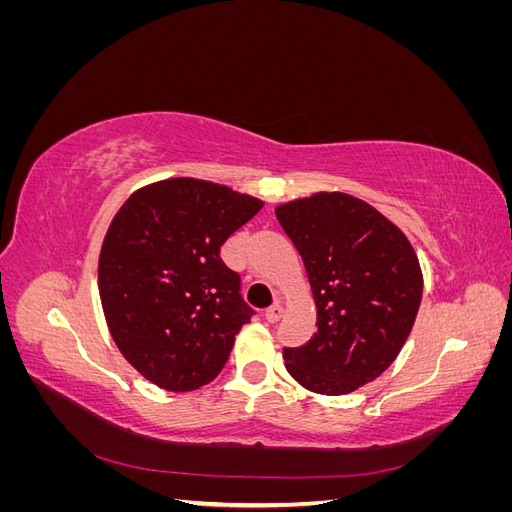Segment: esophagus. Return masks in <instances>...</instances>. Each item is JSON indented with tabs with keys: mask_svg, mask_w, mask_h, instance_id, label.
Segmentation results:
<instances>
[{
	"mask_svg": "<svg viewBox=\"0 0 512 512\" xmlns=\"http://www.w3.org/2000/svg\"><path fill=\"white\" fill-rule=\"evenodd\" d=\"M282 314H284V307L280 305V303H275V305H271L267 312H265V318L269 320V322H277L282 318Z\"/></svg>",
	"mask_w": 512,
	"mask_h": 512,
	"instance_id": "esophagus-1",
	"label": "esophagus"
}]
</instances>
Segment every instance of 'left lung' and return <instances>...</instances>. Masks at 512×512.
I'll return each instance as SVG.
<instances>
[{"mask_svg": "<svg viewBox=\"0 0 512 512\" xmlns=\"http://www.w3.org/2000/svg\"><path fill=\"white\" fill-rule=\"evenodd\" d=\"M316 303L314 337L286 348L288 374L320 395H348L397 359L423 299L408 237L365 200L316 192L275 207Z\"/></svg>", "mask_w": 512, "mask_h": 512, "instance_id": "left-lung-1", "label": "left lung"}]
</instances>
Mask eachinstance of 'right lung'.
Returning <instances> with one entry per match:
<instances>
[{
    "label": "right lung",
    "instance_id": "obj_1",
    "mask_svg": "<svg viewBox=\"0 0 512 512\" xmlns=\"http://www.w3.org/2000/svg\"><path fill=\"white\" fill-rule=\"evenodd\" d=\"M262 205L228 185L173 177L138 188L115 213L98 260L106 327L123 359L160 389L209 384L250 322L220 247Z\"/></svg>",
    "mask_w": 512,
    "mask_h": 512
}]
</instances>
